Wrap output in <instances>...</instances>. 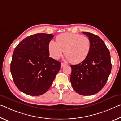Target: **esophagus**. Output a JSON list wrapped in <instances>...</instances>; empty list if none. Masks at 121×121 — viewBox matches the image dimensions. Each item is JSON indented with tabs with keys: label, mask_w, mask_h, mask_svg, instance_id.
I'll return each instance as SVG.
<instances>
[{
	"label": "esophagus",
	"mask_w": 121,
	"mask_h": 121,
	"mask_svg": "<svg viewBox=\"0 0 121 121\" xmlns=\"http://www.w3.org/2000/svg\"><path fill=\"white\" fill-rule=\"evenodd\" d=\"M66 64H64V63H63V62H62L61 64V67H65V66H66Z\"/></svg>",
	"instance_id": "34e87169"
}]
</instances>
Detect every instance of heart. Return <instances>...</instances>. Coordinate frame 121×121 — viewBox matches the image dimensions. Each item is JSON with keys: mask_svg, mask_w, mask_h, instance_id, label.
I'll list each match as a JSON object with an SVG mask.
<instances>
[{"mask_svg": "<svg viewBox=\"0 0 121 121\" xmlns=\"http://www.w3.org/2000/svg\"><path fill=\"white\" fill-rule=\"evenodd\" d=\"M91 41L81 34L65 33L57 35L56 42L51 40L48 44L50 56L58 59L65 51V55L70 62L80 64L85 61L91 51Z\"/></svg>", "mask_w": 121, "mask_h": 121, "instance_id": "obj_1", "label": "heart"}]
</instances>
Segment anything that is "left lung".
<instances>
[{"label":"left lung","mask_w":121,"mask_h":121,"mask_svg":"<svg viewBox=\"0 0 121 121\" xmlns=\"http://www.w3.org/2000/svg\"><path fill=\"white\" fill-rule=\"evenodd\" d=\"M82 33L90 40L91 51L83 62L71 65L70 81L76 93L92 95L100 91L106 83L112 70L110 55L100 38L89 32Z\"/></svg>","instance_id":"1"}]
</instances>
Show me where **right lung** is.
I'll return each instance as SVG.
<instances>
[{
    "label": "right lung",
    "mask_w": 121,
    "mask_h": 121,
    "mask_svg": "<svg viewBox=\"0 0 121 121\" xmlns=\"http://www.w3.org/2000/svg\"><path fill=\"white\" fill-rule=\"evenodd\" d=\"M52 34L28 36L13 52L10 69L13 81L19 91L30 96L45 93L61 68V62L49 57L48 44Z\"/></svg>",
    "instance_id": "right-lung-1"
}]
</instances>
